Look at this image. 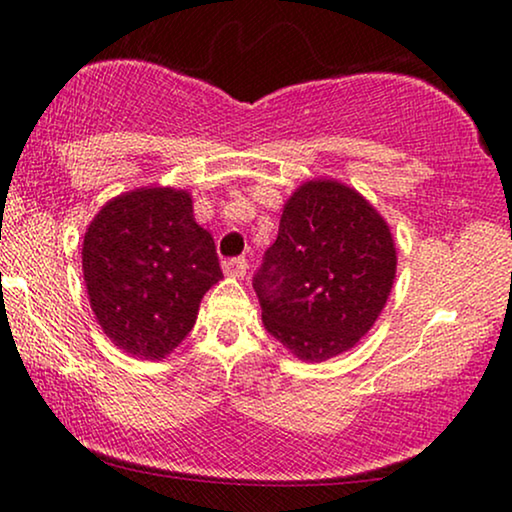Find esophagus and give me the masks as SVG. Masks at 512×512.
I'll return each instance as SVG.
<instances>
[{
	"label": "esophagus",
	"mask_w": 512,
	"mask_h": 512,
	"mask_svg": "<svg viewBox=\"0 0 512 512\" xmlns=\"http://www.w3.org/2000/svg\"><path fill=\"white\" fill-rule=\"evenodd\" d=\"M247 258L244 256H235V258H228V261H223V272H226L228 277H244L247 275Z\"/></svg>",
	"instance_id": "obj_1"
}]
</instances>
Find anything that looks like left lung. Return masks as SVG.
<instances>
[{"mask_svg":"<svg viewBox=\"0 0 512 512\" xmlns=\"http://www.w3.org/2000/svg\"><path fill=\"white\" fill-rule=\"evenodd\" d=\"M396 277V247L373 205L338 181H307L284 205L254 289L272 338L303 361L352 349Z\"/></svg>","mask_w":512,"mask_h":512,"instance_id":"left-lung-1","label":"left lung"}]
</instances>
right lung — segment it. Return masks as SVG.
<instances>
[{"instance_id":"add662e5","label":"right lung","mask_w":512,"mask_h":512,"mask_svg":"<svg viewBox=\"0 0 512 512\" xmlns=\"http://www.w3.org/2000/svg\"><path fill=\"white\" fill-rule=\"evenodd\" d=\"M223 277L212 235L174 188H137L100 209L83 237V279L102 331L139 359H165Z\"/></svg>"}]
</instances>
